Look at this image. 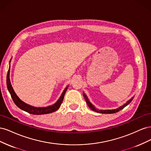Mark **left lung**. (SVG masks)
<instances>
[{
	"mask_svg": "<svg viewBox=\"0 0 151 151\" xmlns=\"http://www.w3.org/2000/svg\"><path fill=\"white\" fill-rule=\"evenodd\" d=\"M83 96L84 97L86 102L87 104L88 105V106L89 107L90 109H91L93 111H94L97 112V113H104V114H111V113H115L116 112H118L119 111H120L121 109H123L125 106H127L128 104H130L132 100H133L134 98V96L133 97H132L129 100H128V101L125 104H123L122 106H120L119 108H115V109H99L96 108L94 106V105L90 102L89 99H88V96H87V95L84 93H83Z\"/></svg>",
	"mask_w": 151,
	"mask_h": 151,
	"instance_id": "obj_1",
	"label": "left lung"
}]
</instances>
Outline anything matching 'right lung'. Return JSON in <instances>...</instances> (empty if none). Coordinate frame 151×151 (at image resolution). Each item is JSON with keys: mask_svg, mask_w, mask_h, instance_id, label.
Returning <instances> with one entry per match:
<instances>
[{"mask_svg": "<svg viewBox=\"0 0 151 151\" xmlns=\"http://www.w3.org/2000/svg\"><path fill=\"white\" fill-rule=\"evenodd\" d=\"M9 75H10V67L9 69L8 70L7 75V89L9 92L11 94V97L12 98L13 101L16 104L17 107H19L22 110H24L26 112H28L30 114H33V115H44V114H48V113H51L54 111H57L58 108H60V105L63 101V98H64L65 94L66 91L68 88V86H66V88L63 90L60 98L55 103H54L52 105H50V106H46V107H36L31 106L28 104L24 103L22 101V100L20 99V98L17 96V94L14 91L11 81L9 78Z\"/></svg>", "mask_w": 151, "mask_h": 151, "instance_id": "add662e5", "label": "right lung"}]
</instances>
